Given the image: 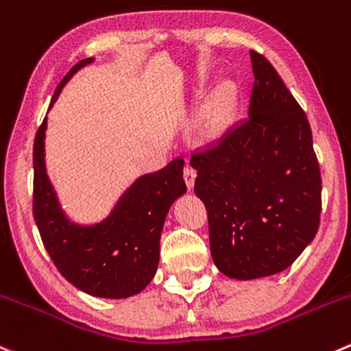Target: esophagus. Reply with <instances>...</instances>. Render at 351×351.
I'll use <instances>...</instances> for the list:
<instances>
[{
	"label": "esophagus",
	"mask_w": 351,
	"mask_h": 351,
	"mask_svg": "<svg viewBox=\"0 0 351 351\" xmlns=\"http://www.w3.org/2000/svg\"><path fill=\"white\" fill-rule=\"evenodd\" d=\"M183 178H185V183L189 189H193V183H195V178H197V171L192 168L190 165L185 166V169H183Z\"/></svg>",
	"instance_id": "34e87169"
}]
</instances>
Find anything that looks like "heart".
Wrapping results in <instances>:
<instances>
[{"label": "heart", "instance_id": "b5f03b06", "mask_svg": "<svg viewBox=\"0 0 351 351\" xmlns=\"http://www.w3.org/2000/svg\"><path fill=\"white\" fill-rule=\"evenodd\" d=\"M234 108V90L230 85H223L210 97L199 120L200 134L206 137H216L228 127Z\"/></svg>", "mask_w": 351, "mask_h": 351}]
</instances>
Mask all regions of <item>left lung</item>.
Returning <instances> with one entry per match:
<instances>
[{"label": "left lung", "mask_w": 351, "mask_h": 351, "mask_svg": "<svg viewBox=\"0 0 351 351\" xmlns=\"http://www.w3.org/2000/svg\"><path fill=\"white\" fill-rule=\"evenodd\" d=\"M250 60L248 118L190 159L214 264L240 281L273 276L297 261L319 230L322 190L304 110L266 58L250 51Z\"/></svg>", "instance_id": "obj_1"}]
</instances>
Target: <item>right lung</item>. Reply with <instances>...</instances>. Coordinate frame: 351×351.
<instances>
[{"instance_id": "right-lung-1", "label": "right lung", "mask_w": 351, "mask_h": 351, "mask_svg": "<svg viewBox=\"0 0 351 351\" xmlns=\"http://www.w3.org/2000/svg\"><path fill=\"white\" fill-rule=\"evenodd\" d=\"M93 61L85 58L68 71L54 90L49 110L64 84ZM46 128L44 118L34 141V219L54 266L64 280L93 297L141 293L158 271L159 240L169 207L186 192L185 161L176 158L159 171L138 176L103 221L80 224L66 216L47 176Z\"/></svg>"}]
</instances>
